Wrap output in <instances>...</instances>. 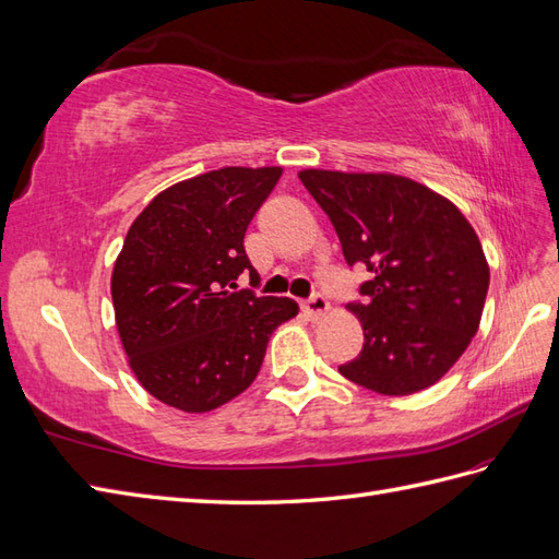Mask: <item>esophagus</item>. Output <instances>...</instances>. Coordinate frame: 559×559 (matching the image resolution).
<instances>
[{
    "mask_svg": "<svg viewBox=\"0 0 559 559\" xmlns=\"http://www.w3.org/2000/svg\"><path fill=\"white\" fill-rule=\"evenodd\" d=\"M304 312L310 318V320H320L326 310H330V301H326L324 294L316 292L310 298H306V301L301 304Z\"/></svg>",
    "mask_w": 559,
    "mask_h": 559,
    "instance_id": "34e87169",
    "label": "esophagus"
}]
</instances>
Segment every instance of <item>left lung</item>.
Here are the masks:
<instances>
[{
    "label": "left lung",
    "mask_w": 559,
    "mask_h": 559,
    "mask_svg": "<svg viewBox=\"0 0 559 559\" xmlns=\"http://www.w3.org/2000/svg\"><path fill=\"white\" fill-rule=\"evenodd\" d=\"M346 263L372 272L358 301L365 344L338 365L350 382L407 396L451 370L479 330L488 263L467 217L429 187L386 173L301 170Z\"/></svg>",
    "instance_id": "obj_1"
}]
</instances>
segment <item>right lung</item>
<instances>
[{
  "mask_svg": "<svg viewBox=\"0 0 559 559\" xmlns=\"http://www.w3.org/2000/svg\"><path fill=\"white\" fill-rule=\"evenodd\" d=\"M282 168H223L160 192L132 223L114 265L122 348L140 384L185 413H209L249 389L292 298L238 289L258 277L243 251Z\"/></svg>",
  "mask_w": 559,
  "mask_h": 559,
  "instance_id": "1",
  "label": "right lung"
}]
</instances>
